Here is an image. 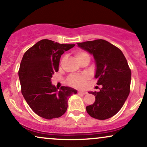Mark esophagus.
<instances>
[{
  "label": "esophagus",
  "instance_id": "obj_1",
  "mask_svg": "<svg viewBox=\"0 0 147 147\" xmlns=\"http://www.w3.org/2000/svg\"><path fill=\"white\" fill-rule=\"evenodd\" d=\"M78 94H82V95H84V94H87V92H86V91H79V92H78Z\"/></svg>",
  "mask_w": 147,
  "mask_h": 147
}]
</instances>
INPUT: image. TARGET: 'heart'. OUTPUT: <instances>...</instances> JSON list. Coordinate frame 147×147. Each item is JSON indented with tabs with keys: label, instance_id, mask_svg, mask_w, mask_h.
Instances as JSON below:
<instances>
[{
	"label": "heart",
	"instance_id": "heart-1",
	"mask_svg": "<svg viewBox=\"0 0 147 147\" xmlns=\"http://www.w3.org/2000/svg\"><path fill=\"white\" fill-rule=\"evenodd\" d=\"M89 57V55L87 53L84 51H78L76 53V58L78 61L84 57ZM88 79V76L86 74H76L69 76L68 78V83L70 85L76 88H82L85 86L86 80Z\"/></svg>",
	"mask_w": 147,
	"mask_h": 147
}]
</instances>
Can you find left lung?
Masks as SVG:
<instances>
[{
  "label": "left lung",
  "mask_w": 147,
  "mask_h": 147,
  "mask_svg": "<svg viewBox=\"0 0 147 147\" xmlns=\"http://www.w3.org/2000/svg\"><path fill=\"white\" fill-rule=\"evenodd\" d=\"M78 46L94 56L95 77L99 92H88L95 96L93 104L86 106L92 117L106 120L117 114L130 93L131 71L120 49L103 39L78 43Z\"/></svg>",
  "instance_id": "obj_1"
}]
</instances>
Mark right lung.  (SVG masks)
<instances>
[{"label":"right lung","instance_id":"1","mask_svg":"<svg viewBox=\"0 0 147 147\" xmlns=\"http://www.w3.org/2000/svg\"><path fill=\"white\" fill-rule=\"evenodd\" d=\"M75 45L43 39L24 54L19 71L21 92L32 110L42 118L51 120L61 116L67 109L70 96L77 94L72 88L61 86L58 90L51 84L61 55Z\"/></svg>","mask_w":147,"mask_h":147}]
</instances>
